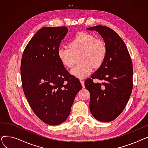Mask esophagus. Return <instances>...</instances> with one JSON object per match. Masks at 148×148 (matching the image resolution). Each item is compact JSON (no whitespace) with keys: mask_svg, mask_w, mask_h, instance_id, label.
Masks as SVG:
<instances>
[{"mask_svg":"<svg viewBox=\"0 0 148 148\" xmlns=\"http://www.w3.org/2000/svg\"><path fill=\"white\" fill-rule=\"evenodd\" d=\"M80 83H81L82 85L83 86V88H84V80H80Z\"/></svg>","mask_w":148,"mask_h":148,"instance_id":"34e87169","label":"esophagus"}]
</instances>
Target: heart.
I'll list each match as a JSON object with an SVG mask.
<instances>
[{"label":"heart","instance_id":"1","mask_svg":"<svg viewBox=\"0 0 148 148\" xmlns=\"http://www.w3.org/2000/svg\"><path fill=\"white\" fill-rule=\"evenodd\" d=\"M69 48L60 47L58 57L64 66L72 68L77 63L79 58L81 63L74 68L71 73L79 79L89 75L93 68L103 65L106 58L107 47L101 38L86 32H78L69 42Z\"/></svg>","mask_w":148,"mask_h":148}]
</instances>
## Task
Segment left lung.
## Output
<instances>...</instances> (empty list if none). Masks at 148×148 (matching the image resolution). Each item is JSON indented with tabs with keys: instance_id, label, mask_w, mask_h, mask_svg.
<instances>
[{
	"instance_id": "1",
	"label": "left lung",
	"mask_w": 148,
	"mask_h": 148,
	"mask_svg": "<svg viewBox=\"0 0 148 148\" xmlns=\"http://www.w3.org/2000/svg\"><path fill=\"white\" fill-rule=\"evenodd\" d=\"M87 29L97 31L107 47L104 63L84 82L90 93V111L98 121L110 122L123 112L131 94L133 64L125 44L113 30L104 26ZM94 78L103 83L95 84Z\"/></svg>"
}]
</instances>
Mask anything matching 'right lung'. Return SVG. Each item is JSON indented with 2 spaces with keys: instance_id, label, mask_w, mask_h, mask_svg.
I'll return each mask as SVG.
<instances>
[{
  "instance_id": "1",
  "label": "right lung",
  "mask_w": 148,
  "mask_h": 148,
  "mask_svg": "<svg viewBox=\"0 0 148 148\" xmlns=\"http://www.w3.org/2000/svg\"><path fill=\"white\" fill-rule=\"evenodd\" d=\"M68 29L44 27L30 40L21 61L23 90L35 114L44 122L57 125L71 112L82 86L60 60L58 51Z\"/></svg>"
}]
</instances>
